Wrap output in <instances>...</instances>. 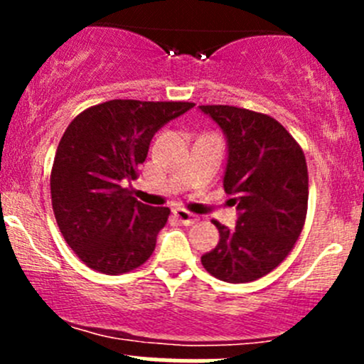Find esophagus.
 Returning a JSON list of instances; mask_svg holds the SVG:
<instances>
[{
  "mask_svg": "<svg viewBox=\"0 0 364 364\" xmlns=\"http://www.w3.org/2000/svg\"><path fill=\"white\" fill-rule=\"evenodd\" d=\"M172 213H174L176 220H178V222H181L183 225H193V223L199 222V216L193 215V213H190V211H186V209H183V208L174 209Z\"/></svg>",
  "mask_w": 364,
  "mask_h": 364,
  "instance_id": "obj_1",
  "label": "esophagus"
}]
</instances>
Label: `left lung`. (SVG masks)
<instances>
[{
	"label": "left lung",
	"mask_w": 364,
	"mask_h": 364,
	"mask_svg": "<svg viewBox=\"0 0 364 364\" xmlns=\"http://www.w3.org/2000/svg\"><path fill=\"white\" fill-rule=\"evenodd\" d=\"M227 137L223 188L237 205L236 229L215 222L220 241L200 257L204 269L229 284L259 280L294 248L308 209V168L296 139L267 114L199 105Z\"/></svg>",
	"instance_id": "1"
}]
</instances>
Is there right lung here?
<instances>
[{
    "label": "right lung",
    "mask_w": 364,
    "mask_h": 364,
    "mask_svg": "<svg viewBox=\"0 0 364 364\" xmlns=\"http://www.w3.org/2000/svg\"><path fill=\"white\" fill-rule=\"evenodd\" d=\"M193 105L109 100L67 127L50 171V199L65 241L87 267L121 274L151 257L171 209L139 203L123 185L139 176L153 135Z\"/></svg>",
    "instance_id": "1"
}]
</instances>
